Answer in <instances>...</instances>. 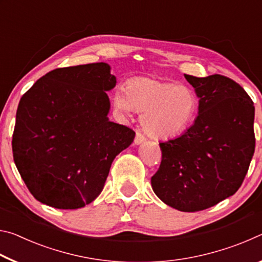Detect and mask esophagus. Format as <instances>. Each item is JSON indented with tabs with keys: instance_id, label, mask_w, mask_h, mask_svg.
<instances>
[{
	"instance_id": "1",
	"label": "esophagus",
	"mask_w": 262,
	"mask_h": 262,
	"mask_svg": "<svg viewBox=\"0 0 262 262\" xmlns=\"http://www.w3.org/2000/svg\"><path fill=\"white\" fill-rule=\"evenodd\" d=\"M145 141V136L142 134L141 132H136V136H135V140H134V143L135 144H141V143H143V142Z\"/></svg>"
}]
</instances>
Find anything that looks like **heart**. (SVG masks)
Masks as SVG:
<instances>
[{"label": "heart", "mask_w": 262, "mask_h": 262, "mask_svg": "<svg viewBox=\"0 0 262 262\" xmlns=\"http://www.w3.org/2000/svg\"><path fill=\"white\" fill-rule=\"evenodd\" d=\"M114 105L123 112L142 114V125L149 135L168 139L183 133L193 121L198 108L195 92L184 84L137 77L118 89Z\"/></svg>", "instance_id": "heart-1"}]
</instances>
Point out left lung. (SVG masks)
<instances>
[{
    "mask_svg": "<svg viewBox=\"0 0 262 262\" xmlns=\"http://www.w3.org/2000/svg\"><path fill=\"white\" fill-rule=\"evenodd\" d=\"M199 114L183 135L159 143L162 162L151 177L155 194L180 211H200L237 192L255 148L254 104L222 75H185Z\"/></svg>",
    "mask_w": 262,
    "mask_h": 262,
    "instance_id": "1",
    "label": "left lung"
}]
</instances>
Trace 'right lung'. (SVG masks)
Segmentation results:
<instances>
[{
	"label": "right lung",
	"instance_id": "add662e5",
	"mask_svg": "<svg viewBox=\"0 0 262 262\" xmlns=\"http://www.w3.org/2000/svg\"><path fill=\"white\" fill-rule=\"evenodd\" d=\"M117 78L105 62L57 68L20 98L12 135L17 170L31 194L78 209L101 193L114 158L135 132L108 120Z\"/></svg>",
	"mask_w": 262,
	"mask_h": 262
}]
</instances>
